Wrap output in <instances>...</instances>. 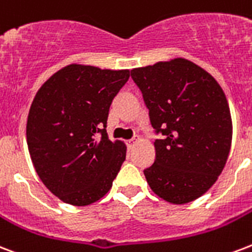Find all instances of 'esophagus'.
I'll return each mask as SVG.
<instances>
[{"instance_id":"34e87169","label":"esophagus","mask_w":252,"mask_h":252,"mask_svg":"<svg viewBox=\"0 0 252 252\" xmlns=\"http://www.w3.org/2000/svg\"><path fill=\"white\" fill-rule=\"evenodd\" d=\"M136 141H137V140H136V139L129 140V141H128V148H129V149H132V148H133L134 145H136Z\"/></svg>"}]
</instances>
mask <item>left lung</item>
Wrapping results in <instances>:
<instances>
[{
	"label": "left lung",
	"mask_w": 252,
	"mask_h": 252,
	"mask_svg": "<svg viewBox=\"0 0 252 252\" xmlns=\"http://www.w3.org/2000/svg\"><path fill=\"white\" fill-rule=\"evenodd\" d=\"M149 109L156 158L144 170L151 189L182 205L205 194L223 170L233 124L224 92L209 72L184 58L130 71Z\"/></svg>",
	"instance_id": "left-lung-1"
}]
</instances>
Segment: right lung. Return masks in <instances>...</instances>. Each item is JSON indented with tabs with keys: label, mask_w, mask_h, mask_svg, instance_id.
Masks as SVG:
<instances>
[{
	"label": "right lung",
	"mask_w": 252,
	"mask_h": 252,
	"mask_svg": "<svg viewBox=\"0 0 252 252\" xmlns=\"http://www.w3.org/2000/svg\"><path fill=\"white\" fill-rule=\"evenodd\" d=\"M129 70L70 64L50 78L29 111L26 140L36 174L63 202L87 206L108 193L126 160L107 119Z\"/></svg>",
	"instance_id": "1"
}]
</instances>
